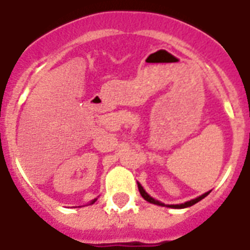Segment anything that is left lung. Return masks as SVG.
<instances>
[{"mask_svg":"<svg viewBox=\"0 0 250 250\" xmlns=\"http://www.w3.org/2000/svg\"><path fill=\"white\" fill-rule=\"evenodd\" d=\"M137 187H139V190H140V194H141V196H143V198H144V200H146V201H148V202H150V204H154V205L167 206V208H174V209H184V208H189V206L194 205V204H197L198 201H201L202 198H205L206 196L209 194V192H210V190H209V192H206V193L201 194L200 197L193 198V200H190V201L184 202V204H179V205H165V204H162V202L157 201V200H154V198H153V197H150V196H149V194L146 193V192H145L144 188L141 187L140 183H137Z\"/></svg>","mask_w":250,"mask_h":250,"instance_id":"obj_1","label":"left lung"}]
</instances>
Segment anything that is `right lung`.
<instances>
[{
	"mask_svg": "<svg viewBox=\"0 0 250 250\" xmlns=\"http://www.w3.org/2000/svg\"><path fill=\"white\" fill-rule=\"evenodd\" d=\"M94 201H96V200H93V201H92V202H90V204H94Z\"/></svg>",
	"mask_w": 250,
	"mask_h": 250,
	"instance_id": "obj_1",
	"label": "right lung"
}]
</instances>
